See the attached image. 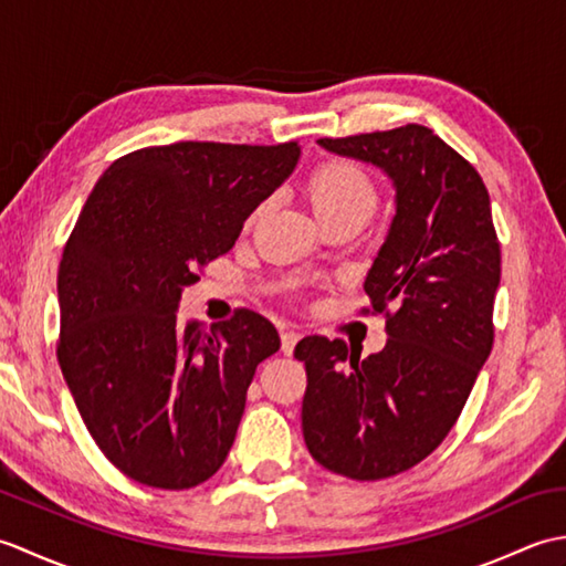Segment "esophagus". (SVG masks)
<instances>
[{"label":"esophagus","instance_id":"obj_1","mask_svg":"<svg viewBox=\"0 0 566 566\" xmlns=\"http://www.w3.org/2000/svg\"><path fill=\"white\" fill-rule=\"evenodd\" d=\"M298 338H302V335H298L296 331H282V353L284 355H292Z\"/></svg>","mask_w":566,"mask_h":566}]
</instances>
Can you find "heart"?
<instances>
[{
	"instance_id": "obj_1",
	"label": "heart",
	"mask_w": 566,
	"mask_h": 566,
	"mask_svg": "<svg viewBox=\"0 0 566 566\" xmlns=\"http://www.w3.org/2000/svg\"><path fill=\"white\" fill-rule=\"evenodd\" d=\"M308 199L323 223L353 213H371L377 207V185L363 165L347 158H328L318 163L306 182ZM264 207L250 213L252 223Z\"/></svg>"
}]
</instances>
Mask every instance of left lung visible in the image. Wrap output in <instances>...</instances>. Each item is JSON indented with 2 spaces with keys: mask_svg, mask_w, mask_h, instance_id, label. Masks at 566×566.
<instances>
[{
  "mask_svg": "<svg viewBox=\"0 0 566 566\" xmlns=\"http://www.w3.org/2000/svg\"><path fill=\"white\" fill-rule=\"evenodd\" d=\"M323 148L381 167L396 216L365 280L387 345L359 359L343 340L308 335L302 428L311 457L335 474L377 482L423 462L460 418L494 345L501 245L474 165L428 126L406 124Z\"/></svg>",
  "mask_w": 566,
  "mask_h": 566,
  "instance_id": "obj_1",
  "label": "left lung"
}]
</instances>
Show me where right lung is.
<instances>
[{
    "instance_id": "add662e5",
    "label": "right lung",
    "mask_w": 566,
    "mask_h": 566,
    "mask_svg": "<svg viewBox=\"0 0 566 566\" xmlns=\"http://www.w3.org/2000/svg\"><path fill=\"white\" fill-rule=\"evenodd\" d=\"M298 155L296 140L150 146L114 160L84 201L57 270V363L90 436L138 484L191 489L226 462L280 335L248 308L211 331L175 311Z\"/></svg>"
}]
</instances>
